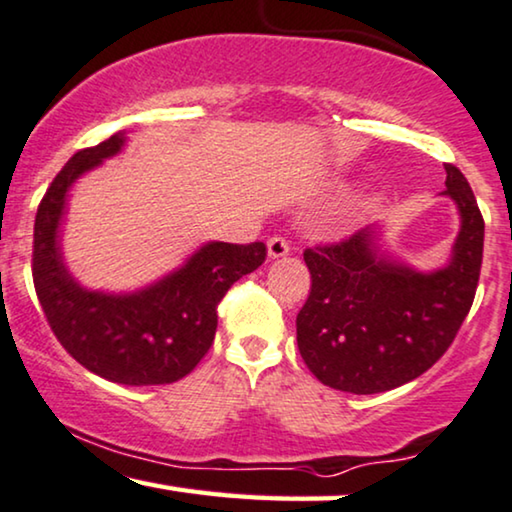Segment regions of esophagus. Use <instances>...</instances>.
<instances>
[{"mask_svg": "<svg viewBox=\"0 0 512 512\" xmlns=\"http://www.w3.org/2000/svg\"><path fill=\"white\" fill-rule=\"evenodd\" d=\"M289 251H291V247H289V240H286V237L275 235L268 240V256L270 258H282L289 254Z\"/></svg>", "mask_w": 512, "mask_h": 512, "instance_id": "esophagus-1", "label": "esophagus"}]
</instances>
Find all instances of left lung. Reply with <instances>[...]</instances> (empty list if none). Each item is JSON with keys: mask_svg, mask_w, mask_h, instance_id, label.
Segmentation results:
<instances>
[{"mask_svg": "<svg viewBox=\"0 0 512 512\" xmlns=\"http://www.w3.org/2000/svg\"><path fill=\"white\" fill-rule=\"evenodd\" d=\"M445 195L461 230L443 270L417 272L375 247V230L317 244L303 258L312 289L296 317L298 349L321 384L380 394L426 373L447 352L478 289L485 221L459 167L445 165Z\"/></svg>", "mask_w": 512, "mask_h": 512, "instance_id": "left-lung-1", "label": "left lung"}]
</instances>
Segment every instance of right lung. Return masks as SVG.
Segmentation results:
<instances>
[{
    "label": "right lung",
    "instance_id": "add662e5",
    "mask_svg": "<svg viewBox=\"0 0 512 512\" xmlns=\"http://www.w3.org/2000/svg\"><path fill=\"white\" fill-rule=\"evenodd\" d=\"M125 132L74 153L39 202L34 219L32 279L48 326L83 368L109 382L146 387L186 377L209 352L216 307L237 279L265 261L263 242H209L184 268L128 296L86 291L62 263L58 228L69 186L104 158L116 156Z\"/></svg>",
    "mask_w": 512,
    "mask_h": 512
}]
</instances>
